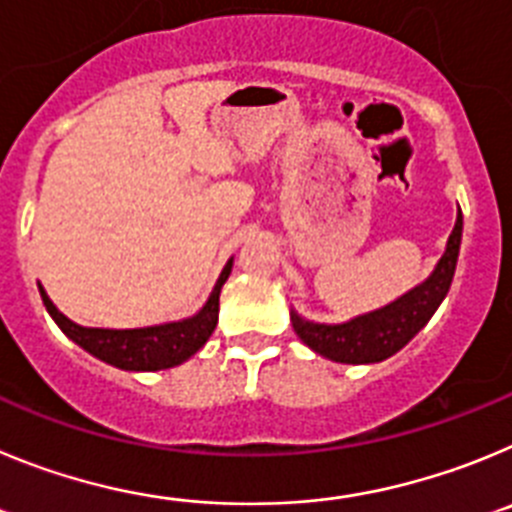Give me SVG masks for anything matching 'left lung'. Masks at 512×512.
<instances>
[{
	"instance_id": "left-lung-1",
	"label": "left lung",
	"mask_w": 512,
	"mask_h": 512,
	"mask_svg": "<svg viewBox=\"0 0 512 512\" xmlns=\"http://www.w3.org/2000/svg\"><path fill=\"white\" fill-rule=\"evenodd\" d=\"M459 245H462V211L457 214V224L451 229L444 255L436 262L434 273L421 285L408 290L398 301L362 313L344 324H316L290 311L293 329L313 352L344 365H370L393 357L428 324L449 293L451 278L457 270Z\"/></svg>"
}]
</instances>
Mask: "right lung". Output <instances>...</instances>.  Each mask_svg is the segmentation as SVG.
<instances>
[{"instance_id": "add662e5", "label": "right lung", "mask_w": 512, "mask_h": 512, "mask_svg": "<svg viewBox=\"0 0 512 512\" xmlns=\"http://www.w3.org/2000/svg\"><path fill=\"white\" fill-rule=\"evenodd\" d=\"M229 273H232V260L224 265L209 301L196 316L170 321V324L145 326V329H91V326H81L53 306L43 285H38V288L55 324L61 326L63 334L73 339L78 347L94 354L101 362H107V365L119 367V370L155 372L181 365L209 342V336L216 329V321H219V293H222V285L227 283Z\"/></svg>"}]
</instances>
